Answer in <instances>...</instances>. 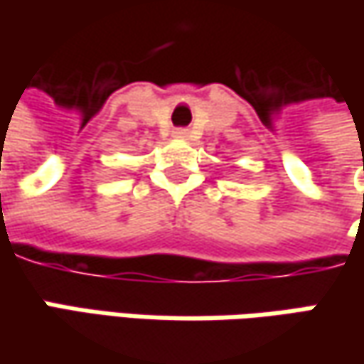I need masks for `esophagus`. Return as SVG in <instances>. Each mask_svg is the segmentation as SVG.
Returning a JSON list of instances; mask_svg holds the SVG:
<instances>
[{"mask_svg": "<svg viewBox=\"0 0 364 364\" xmlns=\"http://www.w3.org/2000/svg\"><path fill=\"white\" fill-rule=\"evenodd\" d=\"M174 137H178V139H186V137H188V129L178 127V129H174Z\"/></svg>", "mask_w": 364, "mask_h": 364, "instance_id": "obj_1", "label": "esophagus"}]
</instances>
